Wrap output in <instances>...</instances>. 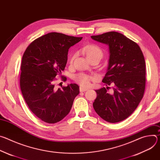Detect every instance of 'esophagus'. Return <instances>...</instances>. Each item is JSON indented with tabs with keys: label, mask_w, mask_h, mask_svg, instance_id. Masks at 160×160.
I'll list each match as a JSON object with an SVG mask.
<instances>
[{
	"label": "esophagus",
	"mask_w": 160,
	"mask_h": 160,
	"mask_svg": "<svg viewBox=\"0 0 160 160\" xmlns=\"http://www.w3.org/2000/svg\"><path fill=\"white\" fill-rule=\"evenodd\" d=\"M88 88H86V87H80V92H85V91L86 90H88Z\"/></svg>",
	"instance_id": "1"
}]
</instances>
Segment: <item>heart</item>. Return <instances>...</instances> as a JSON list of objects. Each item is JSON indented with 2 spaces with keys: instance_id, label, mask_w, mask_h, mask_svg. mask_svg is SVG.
Here are the masks:
<instances>
[{
  "instance_id": "obj_1",
  "label": "heart",
  "mask_w": 160,
  "mask_h": 160,
  "mask_svg": "<svg viewBox=\"0 0 160 160\" xmlns=\"http://www.w3.org/2000/svg\"><path fill=\"white\" fill-rule=\"evenodd\" d=\"M84 52L86 54L87 58L88 59L92 58H95V57H98L99 56L101 58H102V50L98 47L97 45H88V46L85 47L83 49ZM76 56V54H74L71 59H70V62H72L75 59ZM92 78L90 77L89 75H85V74H83V73H80V74H78L77 75L75 76L74 79L75 80L76 82H78L79 83H80L82 85H88L90 83V80L92 79Z\"/></svg>"
}]
</instances>
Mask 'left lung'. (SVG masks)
Wrapping results in <instances>:
<instances>
[{
  "label": "left lung",
  "mask_w": 160,
  "mask_h": 160,
  "mask_svg": "<svg viewBox=\"0 0 160 160\" xmlns=\"http://www.w3.org/2000/svg\"><path fill=\"white\" fill-rule=\"evenodd\" d=\"M95 41L107 45L109 60L102 79L106 87L95 91L93 107L98 115L109 123L128 118L143 98L146 85V64L139 45L123 34L109 32L91 36ZM111 83L113 92H107Z\"/></svg>",
  "instance_id": "obj_1"
}]
</instances>
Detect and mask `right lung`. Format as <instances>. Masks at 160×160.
Returning a JSON list of instances; mask_svg holds the SVG:
<instances>
[{
  "instance_id": "right-lung-1",
  "label": "right lung",
  "mask_w": 160,
  "mask_h": 160,
  "mask_svg": "<svg viewBox=\"0 0 160 160\" xmlns=\"http://www.w3.org/2000/svg\"><path fill=\"white\" fill-rule=\"evenodd\" d=\"M82 39L51 32L32 42L22 56L21 92L30 109L44 122L55 123L62 120L80 92L76 83L57 88L54 81L64 70L68 49Z\"/></svg>"
}]
</instances>
